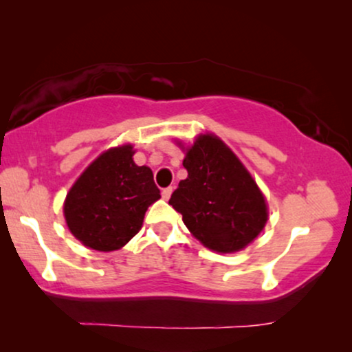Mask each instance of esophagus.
I'll return each instance as SVG.
<instances>
[{
  "label": "esophagus",
  "mask_w": 352,
  "mask_h": 352,
  "mask_svg": "<svg viewBox=\"0 0 352 352\" xmlns=\"http://www.w3.org/2000/svg\"><path fill=\"white\" fill-rule=\"evenodd\" d=\"M173 190H175V187H173V186L166 187V189H163V190H162V197H163V199H165V200L170 199L171 194H173Z\"/></svg>",
  "instance_id": "obj_1"
}]
</instances>
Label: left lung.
I'll return each instance as SVG.
<instances>
[{"instance_id": "left-lung-1", "label": "left lung", "mask_w": 352, "mask_h": 352, "mask_svg": "<svg viewBox=\"0 0 352 352\" xmlns=\"http://www.w3.org/2000/svg\"><path fill=\"white\" fill-rule=\"evenodd\" d=\"M182 165L187 179L173 192L170 205L205 247L234 253L247 247L267 221L266 200L256 182L226 144L199 136Z\"/></svg>"}]
</instances>
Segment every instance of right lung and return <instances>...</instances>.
Here are the masks:
<instances>
[{"label": "right lung", "instance_id": "add662e5", "mask_svg": "<svg viewBox=\"0 0 352 352\" xmlns=\"http://www.w3.org/2000/svg\"><path fill=\"white\" fill-rule=\"evenodd\" d=\"M133 153V146L104 152L67 195V226L86 247L98 252L122 248L139 232L148 206L160 199L152 170L138 166Z\"/></svg>", "mask_w": 352, "mask_h": 352}]
</instances>
